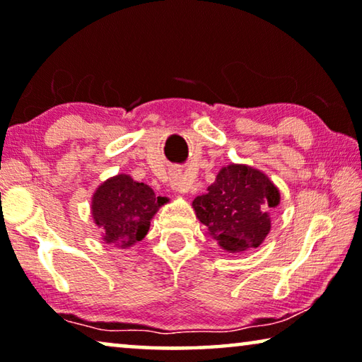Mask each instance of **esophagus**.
Here are the masks:
<instances>
[{"label":"esophagus","mask_w":362,"mask_h":362,"mask_svg":"<svg viewBox=\"0 0 362 362\" xmlns=\"http://www.w3.org/2000/svg\"><path fill=\"white\" fill-rule=\"evenodd\" d=\"M191 185L192 182L189 181L186 176H177L171 181V191L175 194H186L189 189H191Z\"/></svg>","instance_id":"1"}]
</instances>
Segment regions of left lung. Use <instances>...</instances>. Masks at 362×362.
Returning <instances> with one entry per match:
<instances>
[{
	"label": "left lung",
	"instance_id": "obj_1",
	"mask_svg": "<svg viewBox=\"0 0 362 362\" xmlns=\"http://www.w3.org/2000/svg\"><path fill=\"white\" fill-rule=\"evenodd\" d=\"M280 204V191L264 171L244 163L220 170L207 194L192 209L207 233L226 252L259 247L270 233V210Z\"/></svg>",
	"mask_w": 362,
	"mask_h": 362
}]
</instances>
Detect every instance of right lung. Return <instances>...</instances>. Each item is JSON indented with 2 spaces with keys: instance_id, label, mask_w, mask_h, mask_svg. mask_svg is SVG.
Instances as JSON below:
<instances>
[{
  "instance_id": "obj_1",
  "label": "right lung",
  "mask_w": 362,
  "mask_h": 362,
  "mask_svg": "<svg viewBox=\"0 0 362 362\" xmlns=\"http://www.w3.org/2000/svg\"><path fill=\"white\" fill-rule=\"evenodd\" d=\"M163 204L165 197L155 196L152 187L121 173L97 187L90 214L105 243L129 249L146 238L150 221Z\"/></svg>"
}]
</instances>
